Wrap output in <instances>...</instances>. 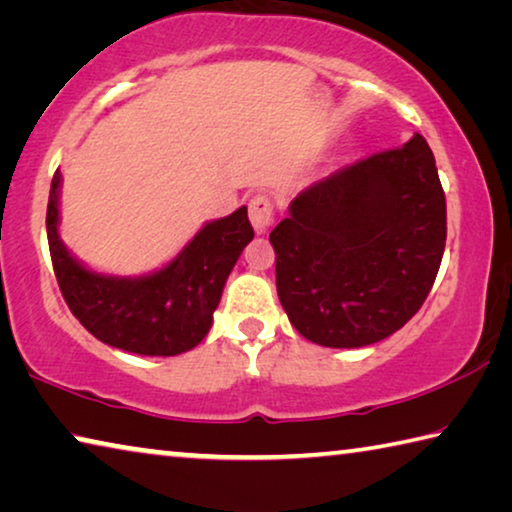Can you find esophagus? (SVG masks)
I'll list each match as a JSON object with an SVG mask.
<instances>
[{
  "label": "esophagus",
  "mask_w": 512,
  "mask_h": 512,
  "mask_svg": "<svg viewBox=\"0 0 512 512\" xmlns=\"http://www.w3.org/2000/svg\"><path fill=\"white\" fill-rule=\"evenodd\" d=\"M249 220L256 233H265L274 220V206L265 195H258L249 201Z\"/></svg>",
  "instance_id": "34e87169"
}]
</instances>
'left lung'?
Masks as SVG:
<instances>
[{"instance_id":"left-lung-1","label":"left lung","mask_w":512,"mask_h":512,"mask_svg":"<svg viewBox=\"0 0 512 512\" xmlns=\"http://www.w3.org/2000/svg\"><path fill=\"white\" fill-rule=\"evenodd\" d=\"M447 201L426 140L342 167L292 199L274 226L276 292L315 345L356 349L399 331L429 297Z\"/></svg>"}]
</instances>
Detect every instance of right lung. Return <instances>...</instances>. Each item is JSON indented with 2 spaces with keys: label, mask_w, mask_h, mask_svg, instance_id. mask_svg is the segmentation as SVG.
<instances>
[{
  "label": "right lung",
  "mask_w": 512,
  "mask_h": 512,
  "mask_svg": "<svg viewBox=\"0 0 512 512\" xmlns=\"http://www.w3.org/2000/svg\"><path fill=\"white\" fill-rule=\"evenodd\" d=\"M61 170L47 204V240L63 299L104 345L140 356H177L211 331L224 283L251 238L247 206L206 222L170 263L142 276L90 270L63 245L58 224Z\"/></svg>",
  "instance_id": "obj_1"
}]
</instances>
